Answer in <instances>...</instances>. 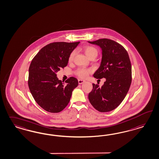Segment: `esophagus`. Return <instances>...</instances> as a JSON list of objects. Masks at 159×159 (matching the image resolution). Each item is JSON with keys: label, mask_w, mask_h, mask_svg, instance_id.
<instances>
[{"label": "esophagus", "mask_w": 159, "mask_h": 159, "mask_svg": "<svg viewBox=\"0 0 159 159\" xmlns=\"http://www.w3.org/2000/svg\"><path fill=\"white\" fill-rule=\"evenodd\" d=\"M85 82H86L85 80H82V79H79V80H78V83H79V84H83V83H84Z\"/></svg>", "instance_id": "1"}]
</instances>
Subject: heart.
Returning a JSON list of instances; mask_svg holds the SVG:
<instances>
[{
    "label": "heart",
    "instance_id": "b5f03b06",
    "mask_svg": "<svg viewBox=\"0 0 159 159\" xmlns=\"http://www.w3.org/2000/svg\"><path fill=\"white\" fill-rule=\"evenodd\" d=\"M84 53L88 56L89 58L91 57L92 56H97L98 54V51L95 48L91 46H88L84 48ZM76 54V51L73 50L72 51L70 54L69 56L68 60L69 62H71L72 60H73L74 57ZM92 71L91 69H88L85 68H79L77 70L76 75L80 78H86L88 76L89 74Z\"/></svg>",
    "mask_w": 159,
    "mask_h": 159
}]
</instances>
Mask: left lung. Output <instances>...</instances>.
I'll use <instances>...</instances> for the list:
<instances>
[{
  "instance_id": "left-lung-1",
  "label": "left lung",
  "mask_w": 159,
  "mask_h": 159,
  "mask_svg": "<svg viewBox=\"0 0 159 159\" xmlns=\"http://www.w3.org/2000/svg\"><path fill=\"white\" fill-rule=\"evenodd\" d=\"M88 42L99 46L102 50L100 66L93 76L106 79L102 87L93 83V89L88 96L89 100L99 111H110L120 105L130 87V58L125 48L114 40L100 39Z\"/></svg>"
}]
</instances>
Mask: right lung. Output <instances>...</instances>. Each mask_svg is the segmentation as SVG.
<instances>
[{"instance_id":"add662e5","label":"right lung","mask_w":159,"mask_h":159,"mask_svg":"<svg viewBox=\"0 0 159 159\" xmlns=\"http://www.w3.org/2000/svg\"><path fill=\"white\" fill-rule=\"evenodd\" d=\"M80 42H54L45 46L36 55L29 69L28 86L36 103L50 113H59L70 100L78 86L76 78L59 80L56 73L67 65L69 56Z\"/></svg>"}]
</instances>
